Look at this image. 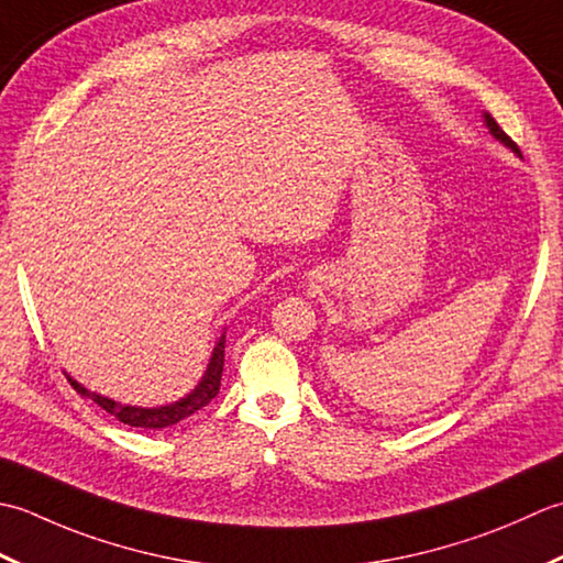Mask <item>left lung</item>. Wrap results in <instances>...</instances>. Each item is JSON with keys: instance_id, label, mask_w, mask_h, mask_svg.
<instances>
[{"instance_id": "left-lung-1", "label": "left lung", "mask_w": 563, "mask_h": 563, "mask_svg": "<svg viewBox=\"0 0 563 563\" xmlns=\"http://www.w3.org/2000/svg\"><path fill=\"white\" fill-rule=\"evenodd\" d=\"M484 121H486V125H488V131H490V135H493V137H496V141H500L503 145H508V147H510V151H512L515 155H520V147H518V145H515V143L510 141V135H508L506 131H503V129H500V125L496 123V119H493V117H490V113H484ZM520 157H522V155H520Z\"/></svg>"}]
</instances>
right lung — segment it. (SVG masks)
Here are the masks:
<instances>
[{
    "label": "right lung",
    "mask_w": 563,
    "mask_h": 563,
    "mask_svg": "<svg viewBox=\"0 0 563 563\" xmlns=\"http://www.w3.org/2000/svg\"><path fill=\"white\" fill-rule=\"evenodd\" d=\"M223 362H225V335H221V340L216 342L211 362L206 366V374L201 376L199 386L194 388L191 394H187L185 398L175 400V404L159 406V408H137V406H123L111 400L107 396H99L97 391H89L82 384H77L73 376H67V382L73 384V388L77 394H82L85 398H91L97 406L104 408L107 412H111L113 418L121 420L123 426L131 428H145V430H159V428H169L177 426L179 420L189 418L191 412L201 410L203 406H209L211 400L216 398L218 388H221V374H223Z\"/></svg>",
    "instance_id": "obj_1"
}]
</instances>
